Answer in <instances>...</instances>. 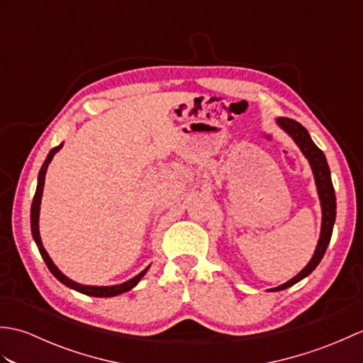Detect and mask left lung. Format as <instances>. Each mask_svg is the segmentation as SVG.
I'll list each match as a JSON object with an SVG mask.
<instances>
[{
    "instance_id": "obj_1",
    "label": "left lung",
    "mask_w": 363,
    "mask_h": 363,
    "mask_svg": "<svg viewBox=\"0 0 363 363\" xmlns=\"http://www.w3.org/2000/svg\"><path fill=\"white\" fill-rule=\"evenodd\" d=\"M276 123L284 133H287L293 138V142L298 145V148L304 154V157L309 160V165L313 173L315 186H317V194L320 198V206H321V230H320L317 248H315L313 256L309 260V264L301 269L296 276H293L290 281L281 284L279 287L269 289V291H279V290L291 287V285H295L301 279H304V277L309 276L313 269L318 267V264L328 250L330 237H333V229H334L335 215H337L335 191L333 186V179H330V169H329L325 152H323L318 146L313 143L311 134L307 133V129L303 125H299L298 121L291 118H285V117H277Z\"/></svg>"
}]
</instances>
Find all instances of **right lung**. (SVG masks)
I'll return each instance as SVG.
<instances>
[{"instance_id":"1","label":"right lung","mask_w":363,"mask_h":363,"mask_svg":"<svg viewBox=\"0 0 363 363\" xmlns=\"http://www.w3.org/2000/svg\"><path fill=\"white\" fill-rule=\"evenodd\" d=\"M64 143H60L56 148H52L48 156H46L43 165L40 168V172H38V177H37V189H35V195L33 199V206H30V233H33V238L37 245L38 251H40V256L43 257L46 267H48L50 272L52 273V276L56 277L57 281L62 282L67 287H70L76 291L84 293V295L87 296H95V298H111V296H117L121 295V293H126L130 289H134L135 285L140 282L142 277L148 272L150 267H146L143 272L138 273L137 276H134L133 279H129L123 284H117V285H84L79 282H74L70 277H67L60 269L56 267V264L51 260L50 254L46 252V250L43 248V243H42V238H40V230H38V218H40V204H42V195H43V186H45V174H46V169H48V165L51 164V160L54 157V154H56L60 148H62Z\"/></svg>"}]
</instances>
